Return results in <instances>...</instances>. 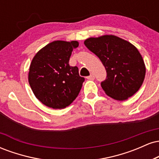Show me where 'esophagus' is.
Listing matches in <instances>:
<instances>
[{"label":"esophagus","mask_w":159,"mask_h":159,"mask_svg":"<svg viewBox=\"0 0 159 159\" xmlns=\"http://www.w3.org/2000/svg\"><path fill=\"white\" fill-rule=\"evenodd\" d=\"M87 79H89V80H94L95 79V76H94V75L93 74H90V75H89V76H87Z\"/></svg>","instance_id":"34e87169"}]
</instances>
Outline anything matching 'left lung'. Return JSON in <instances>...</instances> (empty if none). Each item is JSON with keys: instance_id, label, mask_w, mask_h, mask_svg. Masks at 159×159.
I'll use <instances>...</instances> for the list:
<instances>
[{"instance_id": "left-lung-1", "label": "left lung", "mask_w": 159, "mask_h": 159, "mask_svg": "<svg viewBox=\"0 0 159 159\" xmlns=\"http://www.w3.org/2000/svg\"><path fill=\"white\" fill-rule=\"evenodd\" d=\"M84 45L105 67L107 77L101 86L107 96L123 101L138 92L145 78L146 67L134 45L114 35L90 37Z\"/></svg>"}]
</instances>
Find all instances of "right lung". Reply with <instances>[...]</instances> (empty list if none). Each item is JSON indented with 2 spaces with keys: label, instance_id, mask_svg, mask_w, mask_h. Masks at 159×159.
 I'll return each instance as SVG.
<instances>
[{
  "label": "right lung",
  "instance_id": "obj_1",
  "mask_svg": "<svg viewBox=\"0 0 159 159\" xmlns=\"http://www.w3.org/2000/svg\"><path fill=\"white\" fill-rule=\"evenodd\" d=\"M77 41L57 40L49 43L33 58L28 81L36 98L54 109L69 106L81 90L84 78L77 66L69 64L72 52L78 48Z\"/></svg>",
  "mask_w": 159,
  "mask_h": 159
}]
</instances>
